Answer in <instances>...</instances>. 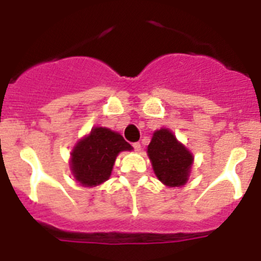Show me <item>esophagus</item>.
I'll use <instances>...</instances> for the list:
<instances>
[{
  "mask_svg": "<svg viewBox=\"0 0 261 261\" xmlns=\"http://www.w3.org/2000/svg\"><path fill=\"white\" fill-rule=\"evenodd\" d=\"M133 147H135L136 151L141 150V145H140V142H135V144H133Z\"/></svg>",
  "mask_w": 261,
  "mask_h": 261,
  "instance_id": "esophagus-1",
  "label": "esophagus"
}]
</instances>
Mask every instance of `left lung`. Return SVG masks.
<instances>
[{
    "label": "left lung",
    "instance_id": "1",
    "mask_svg": "<svg viewBox=\"0 0 261 261\" xmlns=\"http://www.w3.org/2000/svg\"><path fill=\"white\" fill-rule=\"evenodd\" d=\"M147 155L156 177L167 187L184 186L188 180L193 156L170 129L155 130L147 146Z\"/></svg>",
    "mask_w": 261,
    "mask_h": 261
}]
</instances>
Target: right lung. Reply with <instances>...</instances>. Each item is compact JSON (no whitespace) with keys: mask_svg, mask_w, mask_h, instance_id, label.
<instances>
[{"mask_svg":"<svg viewBox=\"0 0 261 261\" xmlns=\"http://www.w3.org/2000/svg\"><path fill=\"white\" fill-rule=\"evenodd\" d=\"M124 150H132V146L123 136L108 128H93L71 151L70 167L75 180L85 187L102 184L111 176L117 154Z\"/></svg>","mask_w":261,"mask_h":261,"instance_id":"1","label":"right lung"}]
</instances>
